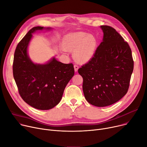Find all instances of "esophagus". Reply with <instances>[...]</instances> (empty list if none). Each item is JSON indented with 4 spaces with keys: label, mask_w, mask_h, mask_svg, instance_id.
<instances>
[{
    "label": "esophagus",
    "mask_w": 147,
    "mask_h": 147,
    "mask_svg": "<svg viewBox=\"0 0 147 147\" xmlns=\"http://www.w3.org/2000/svg\"><path fill=\"white\" fill-rule=\"evenodd\" d=\"M74 71H75L76 72L78 71V69H79V66H78V64H74Z\"/></svg>",
    "instance_id": "obj_1"
}]
</instances>
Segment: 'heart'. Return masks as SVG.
I'll return each instance as SVG.
<instances>
[{
    "instance_id": "heart-1",
    "label": "heart",
    "mask_w": 147,
    "mask_h": 147,
    "mask_svg": "<svg viewBox=\"0 0 147 147\" xmlns=\"http://www.w3.org/2000/svg\"><path fill=\"white\" fill-rule=\"evenodd\" d=\"M96 46L97 40L94 36L82 32L68 34L64 40V48L75 51L74 57L82 63H86L94 57Z\"/></svg>"
}]
</instances>
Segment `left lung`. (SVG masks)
<instances>
[{"label": "left lung", "mask_w": 147, "mask_h": 147, "mask_svg": "<svg viewBox=\"0 0 147 147\" xmlns=\"http://www.w3.org/2000/svg\"><path fill=\"white\" fill-rule=\"evenodd\" d=\"M103 41L94 57L79 68L84 97L96 107L112 105L129 89L134 60L129 44L112 27L101 26Z\"/></svg>", "instance_id": "left-lung-1"}]
</instances>
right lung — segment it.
I'll return each instance as SVG.
<instances>
[{
	"label": "right lung",
	"mask_w": 147,
	"mask_h": 147,
	"mask_svg": "<svg viewBox=\"0 0 147 147\" xmlns=\"http://www.w3.org/2000/svg\"><path fill=\"white\" fill-rule=\"evenodd\" d=\"M43 28H32L18 43L12 68L22 99L36 109L47 110L60 102L66 85L74 74V69L72 63L63 64L55 58L44 65L34 64L30 59L27 49L32 33Z\"/></svg>",
	"instance_id": "right-lung-1"
}]
</instances>
